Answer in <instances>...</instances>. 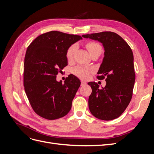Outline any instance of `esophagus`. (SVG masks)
<instances>
[{"label": "esophagus", "instance_id": "34e87169", "mask_svg": "<svg viewBox=\"0 0 154 154\" xmlns=\"http://www.w3.org/2000/svg\"><path fill=\"white\" fill-rule=\"evenodd\" d=\"M86 85V83L85 82H83V81H82L81 82V85L82 86H84V85Z\"/></svg>", "mask_w": 154, "mask_h": 154}]
</instances>
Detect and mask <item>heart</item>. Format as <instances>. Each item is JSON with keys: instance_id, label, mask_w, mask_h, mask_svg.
<instances>
[{"instance_id": "b5f03b06", "label": "heart", "mask_w": 154, "mask_h": 154, "mask_svg": "<svg viewBox=\"0 0 154 154\" xmlns=\"http://www.w3.org/2000/svg\"><path fill=\"white\" fill-rule=\"evenodd\" d=\"M85 47L89 52L90 54L94 53L95 52L100 51L101 52L102 48L100 44L94 41H88L85 43ZM77 49V45L76 44H72L67 49L66 51V57L68 61H71L72 60L74 54ZM93 71V69L89 67H84V66H77L75 68H74L72 70V72L78 76L83 80L87 79L89 74Z\"/></svg>"}]
</instances>
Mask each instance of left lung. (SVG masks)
<instances>
[{"label":"left lung","mask_w":154,"mask_h":154,"mask_svg":"<svg viewBox=\"0 0 154 154\" xmlns=\"http://www.w3.org/2000/svg\"><path fill=\"white\" fill-rule=\"evenodd\" d=\"M100 42L105 49L103 62L97 78L106 82L99 88L96 82H88L92 93L88 97L91 114L100 119L112 120L122 115L131 101L136 80L134 56L128 44L116 32L103 31L82 35Z\"/></svg>","instance_id":"left-lung-1"}]
</instances>
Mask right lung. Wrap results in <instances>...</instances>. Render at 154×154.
<instances>
[{
  "mask_svg": "<svg viewBox=\"0 0 154 154\" xmlns=\"http://www.w3.org/2000/svg\"><path fill=\"white\" fill-rule=\"evenodd\" d=\"M80 39V35L52 31L36 37L27 48L24 63V89L32 109L40 117L57 119L71 110L81 82L73 74L69 75L64 83L56 78L67 66V49Z\"/></svg>",
  "mask_w": 154,
  "mask_h": 154,
  "instance_id": "obj_1",
  "label": "right lung"
}]
</instances>
